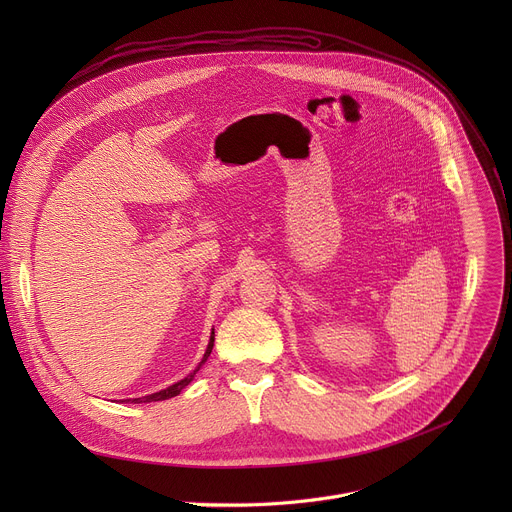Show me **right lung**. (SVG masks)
I'll use <instances>...</instances> for the list:
<instances>
[{
    "mask_svg": "<svg viewBox=\"0 0 512 512\" xmlns=\"http://www.w3.org/2000/svg\"><path fill=\"white\" fill-rule=\"evenodd\" d=\"M212 346H214V330L210 332V342H208V346H206V352H204L202 360L198 362V367H196V369H194V371H192L188 377H184L182 381H178V383H174V385H170V387H166V389H162V391H158V393L145 395V397H137V399H123V401H131V403H152V401H164V399H172V397L180 395V391H182V389H186V387L192 383L194 375L200 371V367H202V364L206 362V358L210 356V352H212Z\"/></svg>",
    "mask_w": 512,
    "mask_h": 512,
    "instance_id": "add662e5",
    "label": "right lung"
}]
</instances>
